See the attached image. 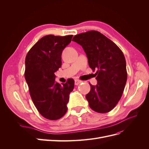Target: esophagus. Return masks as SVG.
Segmentation results:
<instances>
[{
	"mask_svg": "<svg viewBox=\"0 0 149 149\" xmlns=\"http://www.w3.org/2000/svg\"><path fill=\"white\" fill-rule=\"evenodd\" d=\"M81 83H82V81H81V80H79V79H75V81H74L75 85H78V84H80Z\"/></svg>",
	"mask_w": 149,
	"mask_h": 149,
	"instance_id": "esophagus-1",
	"label": "esophagus"
}]
</instances>
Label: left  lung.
<instances>
[{
    "label": "left lung",
    "mask_w": 149,
    "mask_h": 149,
    "mask_svg": "<svg viewBox=\"0 0 149 149\" xmlns=\"http://www.w3.org/2000/svg\"><path fill=\"white\" fill-rule=\"evenodd\" d=\"M72 41L82 46L89 67L96 71V86L86 98L91 109L106 113L114 109L123 95L127 78L126 62L120 49L106 36L91 30L75 35Z\"/></svg>",
    "instance_id": "left-lung-1"
}]
</instances>
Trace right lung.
I'll return each instance as SVG.
<instances>
[{"label": "right lung", "instance_id": "right-lung-1", "mask_svg": "<svg viewBox=\"0 0 149 149\" xmlns=\"http://www.w3.org/2000/svg\"><path fill=\"white\" fill-rule=\"evenodd\" d=\"M73 35H48L31 48L25 58V78L31 100L38 111L49 120H57L67 111L73 79L61 84L56 82L55 72L61 66V53Z\"/></svg>", "mask_w": 149, "mask_h": 149}]
</instances>
